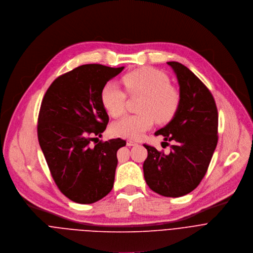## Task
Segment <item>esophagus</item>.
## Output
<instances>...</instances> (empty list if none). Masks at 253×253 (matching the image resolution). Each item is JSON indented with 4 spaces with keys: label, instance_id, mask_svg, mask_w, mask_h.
I'll list each match as a JSON object with an SVG mask.
<instances>
[{
    "label": "esophagus",
    "instance_id": "esophagus-1",
    "mask_svg": "<svg viewBox=\"0 0 253 253\" xmlns=\"http://www.w3.org/2000/svg\"><path fill=\"white\" fill-rule=\"evenodd\" d=\"M126 144H127L128 146H134V145H137V143H136L135 141L131 140V139H127V140H126Z\"/></svg>",
    "mask_w": 253,
    "mask_h": 253
}]
</instances>
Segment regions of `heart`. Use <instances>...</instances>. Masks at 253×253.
I'll list each match as a JSON object with an SVG mask.
<instances>
[{"label": "heart", "instance_id": "1", "mask_svg": "<svg viewBox=\"0 0 253 253\" xmlns=\"http://www.w3.org/2000/svg\"><path fill=\"white\" fill-rule=\"evenodd\" d=\"M123 84L132 95H142L137 115L126 116L115 123L113 130L119 135L137 139L153 127L155 121L169 122L180 106V92L170 84L169 78L155 69H141L126 74ZM127 94L116 82H109L102 90V102L109 114L119 118L126 112Z\"/></svg>", "mask_w": 253, "mask_h": 253}]
</instances>
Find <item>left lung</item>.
I'll use <instances>...</instances> for the list:
<instances>
[{
	"instance_id": "1",
	"label": "left lung",
	"mask_w": 253,
	"mask_h": 253,
	"mask_svg": "<svg viewBox=\"0 0 253 253\" xmlns=\"http://www.w3.org/2000/svg\"><path fill=\"white\" fill-rule=\"evenodd\" d=\"M168 65L178 82L180 106L171 121L155 134L174 144L167 155L143 144L147 149L143 175L151 190L179 197L191 192L208 171L218 139V114L211 92L189 69L177 62Z\"/></svg>"
}]
</instances>
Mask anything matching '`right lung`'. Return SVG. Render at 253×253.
<instances>
[{"mask_svg":"<svg viewBox=\"0 0 253 253\" xmlns=\"http://www.w3.org/2000/svg\"><path fill=\"white\" fill-rule=\"evenodd\" d=\"M124 69L80 66L57 78L42 100L40 146L59 189L77 204H93L113 189L117 151L126 140L90 141L102 136L109 123L102 90Z\"/></svg>","mask_w":253,"mask_h":253,"instance_id":"right-lung-1","label":"right lung"}]
</instances>
